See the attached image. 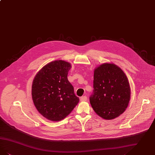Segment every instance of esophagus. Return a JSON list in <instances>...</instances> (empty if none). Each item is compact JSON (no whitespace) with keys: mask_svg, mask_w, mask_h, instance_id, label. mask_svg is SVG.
<instances>
[{"mask_svg":"<svg viewBox=\"0 0 155 155\" xmlns=\"http://www.w3.org/2000/svg\"><path fill=\"white\" fill-rule=\"evenodd\" d=\"M87 97L86 96H83L81 98V100L82 101H87Z\"/></svg>","mask_w":155,"mask_h":155,"instance_id":"obj_1","label":"esophagus"}]
</instances>
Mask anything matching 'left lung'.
<instances>
[{"mask_svg": "<svg viewBox=\"0 0 155 155\" xmlns=\"http://www.w3.org/2000/svg\"><path fill=\"white\" fill-rule=\"evenodd\" d=\"M130 99L129 82L121 68L112 63H104L94 70L89 100L100 117L107 120L118 117L126 110Z\"/></svg>", "mask_w": 155, "mask_h": 155, "instance_id": "left-lung-1", "label": "left lung"}]
</instances>
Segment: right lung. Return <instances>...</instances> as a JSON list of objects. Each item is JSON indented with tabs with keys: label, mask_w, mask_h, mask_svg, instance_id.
Instances as JSON below:
<instances>
[{
	"label": "right lung",
	"mask_w": 155,
	"mask_h": 155,
	"mask_svg": "<svg viewBox=\"0 0 155 155\" xmlns=\"http://www.w3.org/2000/svg\"><path fill=\"white\" fill-rule=\"evenodd\" d=\"M71 64L55 61L44 66L35 76L31 96L37 111L52 121L66 118L78 103L74 87L68 79Z\"/></svg>",
	"instance_id": "add662e5"
}]
</instances>
